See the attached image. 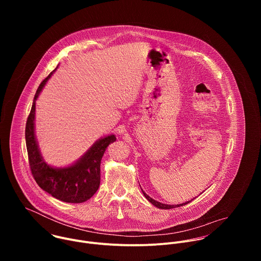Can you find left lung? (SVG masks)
<instances>
[{"instance_id": "8db88e82", "label": "left lung", "mask_w": 261, "mask_h": 261, "mask_svg": "<svg viewBox=\"0 0 261 261\" xmlns=\"http://www.w3.org/2000/svg\"><path fill=\"white\" fill-rule=\"evenodd\" d=\"M141 191H142V193H143V195H144V197L150 201L152 204H154L155 206H157L158 208H162V210H170V208H174V207H177V206H181V205H185V204H187V203H189L190 201H188V202H184V203H181V204H175V205H170V204H164V203H161V202H159V201H156V200H154L153 198H151L150 196H148L146 193H144V191L141 189Z\"/></svg>"}]
</instances>
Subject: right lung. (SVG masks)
<instances>
[{
	"mask_svg": "<svg viewBox=\"0 0 261 261\" xmlns=\"http://www.w3.org/2000/svg\"><path fill=\"white\" fill-rule=\"evenodd\" d=\"M53 72L37 89L27 120L25 143L29 164L36 182L42 190L59 200L70 203H82L90 199L97 192L100 186L101 159L106 147L116 141L117 138L113 134L99 139L76 163L68 167L54 168L44 162L35 137V105L37 98Z\"/></svg>",
	"mask_w": 261,
	"mask_h": 261,
	"instance_id": "right-lung-1",
	"label": "right lung"
}]
</instances>
